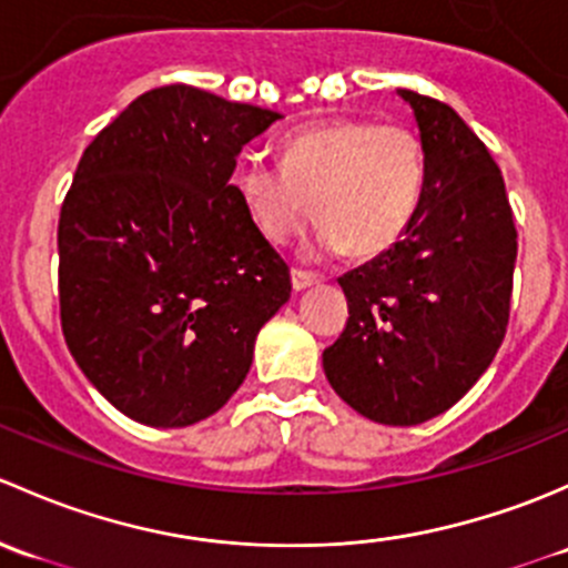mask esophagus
Listing matches in <instances>:
<instances>
[{
  "mask_svg": "<svg viewBox=\"0 0 568 568\" xmlns=\"http://www.w3.org/2000/svg\"><path fill=\"white\" fill-rule=\"evenodd\" d=\"M312 284H317V273L301 271V267H292V290L303 292V290H308Z\"/></svg>",
  "mask_w": 568,
  "mask_h": 568,
  "instance_id": "obj_1",
  "label": "esophagus"
}]
</instances>
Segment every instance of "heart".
Here are the masks:
<instances>
[{
	"mask_svg": "<svg viewBox=\"0 0 568 568\" xmlns=\"http://www.w3.org/2000/svg\"><path fill=\"white\" fill-rule=\"evenodd\" d=\"M426 183L418 136L402 125L331 120L301 128L278 144V166L245 158L235 189L256 230L284 243L306 215L317 224L308 248L358 256L388 251L410 230Z\"/></svg>",
	"mask_w": 568,
	"mask_h": 568,
	"instance_id": "1",
	"label": "heart"
}]
</instances>
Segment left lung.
I'll return each instance as SVG.
<instances>
[{
    "mask_svg": "<svg viewBox=\"0 0 568 568\" xmlns=\"http://www.w3.org/2000/svg\"><path fill=\"white\" fill-rule=\"evenodd\" d=\"M410 103L426 183L410 230L338 278L349 320L323 353L327 383L388 426L446 413L476 385L508 325L517 230L498 163L446 103Z\"/></svg>",
    "mask_w": 568,
    "mask_h": 568,
    "instance_id": "1",
    "label": "left lung"
}]
</instances>
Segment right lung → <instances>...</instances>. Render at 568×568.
<instances>
[{"mask_svg": "<svg viewBox=\"0 0 568 568\" xmlns=\"http://www.w3.org/2000/svg\"><path fill=\"white\" fill-rule=\"evenodd\" d=\"M278 111L189 84L144 92L81 155L60 213V317L128 418L189 426L241 388L290 267L230 183Z\"/></svg>", "mask_w": 568, "mask_h": 568, "instance_id": "obj_1", "label": "right lung"}]
</instances>
